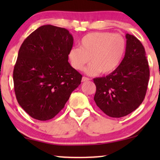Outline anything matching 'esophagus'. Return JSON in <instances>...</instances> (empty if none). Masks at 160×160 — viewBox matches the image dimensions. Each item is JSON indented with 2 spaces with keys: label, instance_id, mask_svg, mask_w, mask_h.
I'll list each match as a JSON object with an SVG mask.
<instances>
[{
  "label": "esophagus",
  "instance_id": "esophagus-1",
  "mask_svg": "<svg viewBox=\"0 0 160 160\" xmlns=\"http://www.w3.org/2000/svg\"><path fill=\"white\" fill-rule=\"evenodd\" d=\"M87 81H89V78L85 77V76H83L82 78V82H87Z\"/></svg>",
  "mask_w": 160,
  "mask_h": 160
}]
</instances>
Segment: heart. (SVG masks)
<instances>
[{
    "instance_id": "obj_1",
    "label": "heart",
    "mask_w": 160,
    "mask_h": 160,
    "mask_svg": "<svg viewBox=\"0 0 160 160\" xmlns=\"http://www.w3.org/2000/svg\"><path fill=\"white\" fill-rule=\"evenodd\" d=\"M80 47H72L68 53L70 64L81 71L85 69L89 76L109 74L121 65L127 49L126 40L120 34L110 32H95L87 34L79 41Z\"/></svg>"
}]
</instances>
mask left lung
I'll return each instance as SVG.
<instances>
[{"mask_svg": "<svg viewBox=\"0 0 160 160\" xmlns=\"http://www.w3.org/2000/svg\"><path fill=\"white\" fill-rule=\"evenodd\" d=\"M127 49L119 67L106 76L94 78L95 103L111 117L120 118L134 111L143 101L149 80V67L143 46L126 34Z\"/></svg>", "mask_w": 160, "mask_h": 160, "instance_id": "8db88e82", "label": "left lung"}]
</instances>
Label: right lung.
I'll return each instance as SVG.
<instances>
[{"label": "right lung", "instance_id": "right-lung-1", "mask_svg": "<svg viewBox=\"0 0 160 160\" xmlns=\"http://www.w3.org/2000/svg\"><path fill=\"white\" fill-rule=\"evenodd\" d=\"M73 38L65 28L43 25L23 41L13 79L19 106L40 121L54 118L81 84L82 76L68 62Z\"/></svg>", "mask_w": 160, "mask_h": 160}]
</instances>
